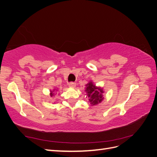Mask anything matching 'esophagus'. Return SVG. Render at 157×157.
Masks as SVG:
<instances>
[{
    "mask_svg": "<svg viewBox=\"0 0 157 157\" xmlns=\"http://www.w3.org/2000/svg\"><path fill=\"white\" fill-rule=\"evenodd\" d=\"M68 85H69V86L70 88H75V87L76 86V84H75V82H69V83L68 84Z\"/></svg>",
    "mask_w": 157,
    "mask_h": 157,
    "instance_id": "34e87169",
    "label": "esophagus"
}]
</instances>
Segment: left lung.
Masks as SVG:
<instances>
[{"mask_svg":"<svg viewBox=\"0 0 157 157\" xmlns=\"http://www.w3.org/2000/svg\"><path fill=\"white\" fill-rule=\"evenodd\" d=\"M86 90L88 97L89 98V101L92 105H97L99 103L102 101L103 97L102 94L104 92L103 90L100 87H96L92 82H89L86 85Z\"/></svg>","mask_w":157,"mask_h":157,"instance_id":"obj_1","label":"left lung"}]
</instances>
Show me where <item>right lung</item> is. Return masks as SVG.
<instances>
[{"label":"right lung","instance_id":"right-lung-1","mask_svg":"<svg viewBox=\"0 0 157 157\" xmlns=\"http://www.w3.org/2000/svg\"><path fill=\"white\" fill-rule=\"evenodd\" d=\"M56 92V89H54V90H50V96L51 97H52V96H55V94H56V92Z\"/></svg>","mask_w":157,"mask_h":157}]
</instances>
